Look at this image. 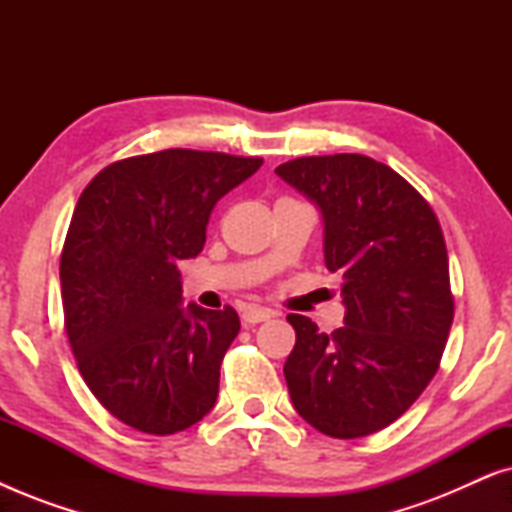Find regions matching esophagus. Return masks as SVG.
<instances>
[{"label": "esophagus", "mask_w": 512, "mask_h": 512, "mask_svg": "<svg viewBox=\"0 0 512 512\" xmlns=\"http://www.w3.org/2000/svg\"><path fill=\"white\" fill-rule=\"evenodd\" d=\"M272 317H275V312L265 310V307H249V310L242 312L244 326H256V324H261V321H268Z\"/></svg>", "instance_id": "34e87169"}]
</instances>
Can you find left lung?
<instances>
[{
    "mask_svg": "<svg viewBox=\"0 0 512 512\" xmlns=\"http://www.w3.org/2000/svg\"><path fill=\"white\" fill-rule=\"evenodd\" d=\"M277 177L324 221V261L342 282L345 326L331 335L289 314L284 363L293 408L331 438L396 422L440 366L454 300L443 230L401 174L359 153L296 158Z\"/></svg>",
    "mask_w": 512,
    "mask_h": 512,
    "instance_id": "1",
    "label": "left lung"
}]
</instances>
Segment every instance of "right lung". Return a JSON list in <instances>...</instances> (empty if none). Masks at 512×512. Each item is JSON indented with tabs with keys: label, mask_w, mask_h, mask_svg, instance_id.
<instances>
[{
	"label": "right lung",
	"mask_w": 512,
	"mask_h": 512,
	"mask_svg": "<svg viewBox=\"0 0 512 512\" xmlns=\"http://www.w3.org/2000/svg\"><path fill=\"white\" fill-rule=\"evenodd\" d=\"M261 165L167 149L104 167L76 202L60 258L67 338L88 389L132 429L170 436L214 408L240 317L184 305L177 265L205 247L216 202Z\"/></svg>",
	"instance_id": "1"
}]
</instances>
